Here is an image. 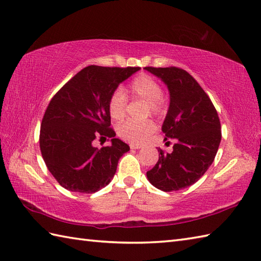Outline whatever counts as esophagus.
<instances>
[{
    "label": "esophagus",
    "instance_id": "34e87169",
    "mask_svg": "<svg viewBox=\"0 0 261 261\" xmlns=\"http://www.w3.org/2000/svg\"><path fill=\"white\" fill-rule=\"evenodd\" d=\"M130 148H131V149H135V150H136V149H140L141 146H140V145H135V143H131Z\"/></svg>",
    "mask_w": 261,
    "mask_h": 261
}]
</instances>
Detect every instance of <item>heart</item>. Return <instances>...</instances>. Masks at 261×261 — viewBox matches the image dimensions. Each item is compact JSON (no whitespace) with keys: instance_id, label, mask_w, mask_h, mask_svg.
Here are the masks:
<instances>
[{"instance_id":"b5f03b06","label":"heart","mask_w":261,"mask_h":261,"mask_svg":"<svg viewBox=\"0 0 261 261\" xmlns=\"http://www.w3.org/2000/svg\"><path fill=\"white\" fill-rule=\"evenodd\" d=\"M127 93L134 98H139L148 103L149 111L154 115L165 112L166 105L163 99V88L153 77L142 74L132 81L127 88ZM110 116L113 120L123 119L126 110V97L121 88L111 94L108 102ZM118 135L129 142L141 143L154 131V123L150 120L136 122H122L116 127Z\"/></svg>"}]
</instances>
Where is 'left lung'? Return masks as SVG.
<instances>
[{
	"label": "left lung",
	"mask_w": 261,
	"mask_h": 261,
	"mask_svg": "<svg viewBox=\"0 0 261 261\" xmlns=\"http://www.w3.org/2000/svg\"><path fill=\"white\" fill-rule=\"evenodd\" d=\"M145 69L168 88L169 108L162 130L176 141L170 153L158 149L159 159L147 178L158 190L179 191L196 182L212 165L221 142L220 119L207 94L186 70Z\"/></svg>",
	"instance_id": "obj_1"
}]
</instances>
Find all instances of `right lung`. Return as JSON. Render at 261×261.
Returning <instances> with one entry per match:
<instances>
[{"label": "right lung", "instance_id": "add662e5", "mask_svg": "<svg viewBox=\"0 0 261 261\" xmlns=\"http://www.w3.org/2000/svg\"><path fill=\"white\" fill-rule=\"evenodd\" d=\"M140 67L91 65L56 93L43 115L40 150L47 168L70 192L91 194L112 180L122 154L130 147L110 127L109 98ZM96 136L112 137L111 146H92Z\"/></svg>", "mask_w": 261, "mask_h": 261}]
</instances>
